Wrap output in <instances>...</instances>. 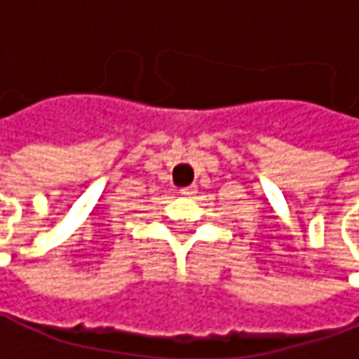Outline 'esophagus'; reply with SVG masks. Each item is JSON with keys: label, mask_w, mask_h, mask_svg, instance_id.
Wrapping results in <instances>:
<instances>
[{"label": "esophagus", "mask_w": 359, "mask_h": 359, "mask_svg": "<svg viewBox=\"0 0 359 359\" xmlns=\"http://www.w3.org/2000/svg\"><path fill=\"white\" fill-rule=\"evenodd\" d=\"M196 192H198V190H196V186H188V188H182V190H180V194H182V196H186V198H192Z\"/></svg>", "instance_id": "obj_1"}]
</instances>
